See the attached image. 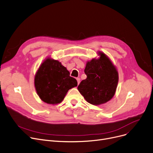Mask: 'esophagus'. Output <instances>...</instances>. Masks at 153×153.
Instances as JSON below:
<instances>
[{
    "label": "esophagus",
    "instance_id": "34e87169",
    "mask_svg": "<svg viewBox=\"0 0 153 153\" xmlns=\"http://www.w3.org/2000/svg\"><path fill=\"white\" fill-rule=\"evenodd\" d=\"M76 80H77L78 85H79V83H80V78H76Z\"/></svg>",
    "mask_w": 153,
    "mask_h": 153
}]
</instances>
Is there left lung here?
Instances as JSON below:
<instances>
[{"instance_id":"obj_1","label":"left lung","mask_w":153,"mask_h":153,"mask_svg":"<svg viewBox=\"0 0 153 153\" xmlns=\"http://www.w3.org/2000/svg\"><path fill=\"white\" fill-rule=\"evenodd\" d=\"M99 59L86 63L85 73L87 76L78 86L86 101L100 105L110 101L115 93L119 74L112 62L105 53L99 52Z\"/></svg>"}]
</instances>
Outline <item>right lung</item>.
Here are the masks:
<instances>
[{"label":"right lung","mask_w":153,"mask_h":153,"mask_svg":"<svg viewBox=\"0 0 153 153\" xmlns=\"http://www.w3.org/2000/svg\"><path fill=\"white\" fill-rule=\"evenodd\" d=\"M75 78L57 60L48 58L34 76V86L41 100L49 104L60 103L70 89L77 86Z\"/></svg>","instance_id":"right-lung-1"}]
</instances>
